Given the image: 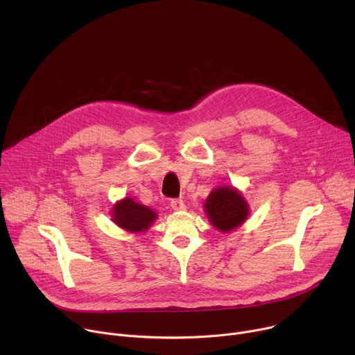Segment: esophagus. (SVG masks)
<instances>
[{"label":"esophagus","mask_w":355,"mask_h":355,"mask_svg":"<svg viewBox=\"0 0 355 355\" xmlns=\"http://www.w3.org/2000/svg\"><path fill=\"white\" fill-rule=\"evenodd\" d=\"M170 205L174 211H184L185 209V204H184L182 199H171Z\"/></svg>","instance_id":"1"}]
</instances>
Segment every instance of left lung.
<instances>
[{"mask_svg": "<svg viewBox=\"0 0 355 355\" xmlns=\"http://www.w3.org/2000/svg\"><path fill=\"white\" fill-rule=\"evenodd\" d=\"M204 209L214 227L225 233L241 226L250 214L244 196L234 187L215 188L207 198Z\"/></svg>", "mask_w": 355, "mask_h": 355, "instance_id": "left-lung-1", "label": "left lung"}]
</instances>
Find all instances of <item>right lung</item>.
<instances>
[{
	"label": "right lung",
	"instance_id": "right-lung-1",
	"mask_svg": "<svg viewBox=\"0 0 355 355\" xmlns=\"http://www.w3.org/2000/svg\"><path fill=\"white\" fill-rule=\"evenodd\" d=\"M157 219V214L132 198H125L114 205L112 220L126 232L139 233L147 230Z\"/></svg>",
	"mask_w": 355,
	"mask_h": 355
}]
</instances>
